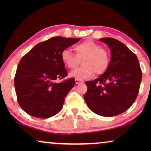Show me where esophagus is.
Returning a JSON list of instances; mask_svg holds the SVG:
<instances>
[{
  "instance_id": "esophagus-1",
  "label": "esophagus",
  "mask_w": 151,
  "mask_h": 151,
  "mask_svg": "<svg viewBox=\"0 0 151 151\" xmlns=\"http://www.w3.org/2000/svg\"><path fill=\"white\" fill-rule=\"evenodd\" d=\"M75 82H76V84H79L83 83V81H82V80H78V79H76V80H75Z\"/></svg>"
}]
</instances>
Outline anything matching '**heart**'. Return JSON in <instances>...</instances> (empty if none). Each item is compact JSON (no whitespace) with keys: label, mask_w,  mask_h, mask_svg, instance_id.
<instances>
[{"label":"heart","mask_w":151,"mask_h":151,"mask_svg":"<svg viewBox=\"0 0 151 151\" xmlns=\"http://www.w3.org/2000/svg\"><path fill=\"white\" fill-rule=\"evenodd\" d=\"M78 58H83V67L70 72L69 76L78 80H84L97 74H102L109 65L108 52L98 43L93 40H86L74 47ZM61 60L64 65L69 69H73L78 63V57L69 49L62 51Z\"/></svg>","instance_id":"heart-1"}]
</instances>
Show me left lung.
<instances>
[{
  "instance_id": "1",
  "label": "left lung",
  "mask_w": 151,
  "mask_h": 151,
  "mask_svg": "<svg viewBox=\"0 0 151 151\" xmlns=\"http://www.w3.org/2000/svg\"><path fill=\"white\" fill-rule=\"evenodd\" d=\"M108 45L111 58L107 69L93 81H86L84 100L99 115L112 117L125 112L135 102L142 73L137 57L124 44L111 38L100 39Z\"/></svg>"
}]
</instances>
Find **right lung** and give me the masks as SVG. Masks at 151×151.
Returning a JSON list of instances; mask_svg holds the SVG:
<instances>
[{
    "instance_id": "obj_1",
    "label": "right lung",
    "mask_w": 151,
    "mask_h": 151,
    "mask_svg": "<svg viewBox=\"0 0 151 151\" xmlns=\"http://www.w3.org/2000/svg\"><path fill=\"white\" fill-rule=\"evenodd\" d=\"M80 40L53 37L37 44L20 60L14 86L18 104L27 114L48 118L61 110L65 98L75 85V79L54 82L68 74L60 54Z\"/></svg>"
}]
</instances>
